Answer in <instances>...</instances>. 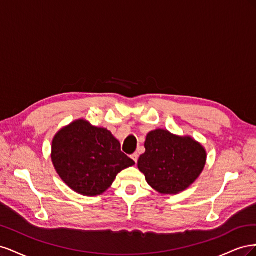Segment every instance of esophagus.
Segmentation results:
<instances>
[{
  "mask_svg": "<svg viewBox=\"0 0 256 256\" xmlns=\"http://www.w3.org/2000/svg\"><path fill=\"white\" fill-rule=\"evenodd\" d=\"M131 159H132L134 162H136H136H138V154H136V152H134V154H131Z\"/></svg>",
  "mask_w": 256,
  "mask_h": 256,
  "instance_id": "esophagus-1",
  "label": "esophagus"
}]
</instances>
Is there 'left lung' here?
Instances as JSON below:
<instances>
[{"label": "left lung", "instance_id": "obj_1", "mask_svg": "<svg viewBox=\"0 0 256 256\" xmlns=\"http://www.w3.org/2000/svg\"><path fill=\"white\" fill-rule=\"evenodd\" d=\"M145 152L138 168L150 187L160 194H178L194 182L207 160L204 146L189 136H176L166 129L147 134Z\"/></svg>", "mask_w": 256, "mask_h": 256}]
</instances>
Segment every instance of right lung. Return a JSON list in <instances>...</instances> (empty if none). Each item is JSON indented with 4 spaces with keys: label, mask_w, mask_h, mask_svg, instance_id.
Listing matches in <instances>:
<instances>
[{
    "label": "right lung",
    "mask_w": 256,
    "mask_h": 256,
    "mask_svg": "<svg viewBox=\"0 0 256 256\" xmlns=\"http://www.w3.org/2000/svg\"><path fill=\"white\" fill-rule=\"evenodd\" d=\"M56 173L69 188L85 196L102 194L120 172L134 164L106 128L83 118L58 130L51 146Z\"/></svg>",
    "instance_id": "1"
}]
</instances>
